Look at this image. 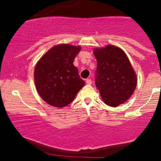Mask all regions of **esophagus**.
Wrapping results in <instances>:
<instances>
[{
  "label": "esophagus",
  "mask_w": 161,
  "mask_h": 161,
  "mask_svg": "<svg viewBox=\"0 0 161 161\" xmlns=\"http://www.w3.org/2000/svg\"><path fill=\"white\" fill-rule=\"evenodd\" d=\"M86 84H87V85H92V79H86Z\"/></svg>",
  "instance_id": "1"
}]
</instances>
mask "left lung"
<instances>
[{"instance_id": "8db88e82", "label": "left lung", "mask_w": 161, "mask_h": 161, "mask_svg": "<svg viewBox=\"0 0 161 161\" xmlns=\"http://www.w3.org/2000/svg\"><path fill=\"white\" fill-rule=\"evenodd\" d=\"M97 69L95 85L103 101L110 107L123 104L133 94L137 78L129 58L114 45L94 50Z\"/></svg>"}]
</instances>
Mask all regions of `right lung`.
Here are the masks:
<instances>
[{"label":"right lung","instance_id":"obj_1","mask_svg":"<svg viewBox=\"0 0 161 161\" xmlns=\"http://www.w3.org/2000/svg\"><path fill=\"white\" fill-rule=\"evenodd\" d=\"M80 50V46L55 45L37 63L34 72L37 92L51 106L64 108L70 104L86 84L73 65Z\"/></svg>","mask_w":161,"mask_h":161}]
</instances>
